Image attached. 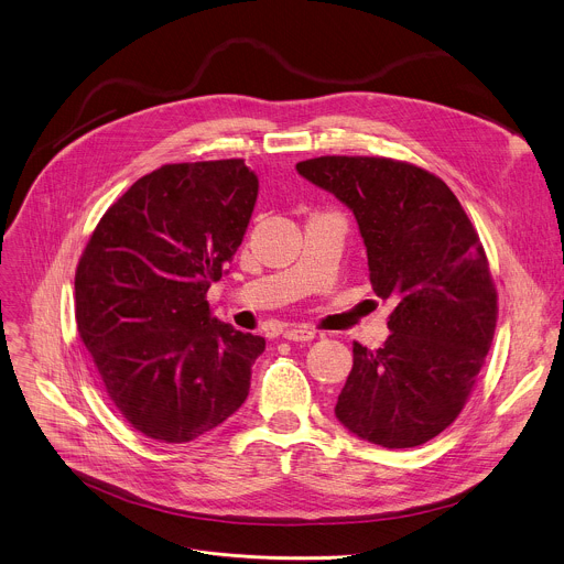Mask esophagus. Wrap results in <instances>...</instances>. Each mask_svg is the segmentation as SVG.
Segmentation results:
<instances>
[{"instance_id": "esophagus-1", "label": "esophagus", "mask_w": 564, "mask_h": 564, "mask_svg": "<svg viewBox=\"0 0 564 564\" xmlns=\"http://www.w3.org/2000/svg\"><path fill=\"white\" fill-rule=\"evenodd\" d=\"M283 337L288 341H312L316 337V333L312 328H305V326H292V328L283 330Z\"/></svg>"}]
</instances>
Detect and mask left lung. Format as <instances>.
I'll return each mask as SVG.
<instances>
[{"label": "left lung", "mask_w": 564, "mask_h": 564, "mask_svg": "<svg viewBox=\"0 0 564 564\" xmlns=\"http://www.w3.org/2000/svg\"><path fill=\"white\" fill-rule=\"evenodd\" d=\"M296 172L355 214L375 294L394 301L383 346L355 341L335 415L383 448L426 444L464 409L494 341L498 296L479 236L446 183L415 165L321 155Z\"/></svg>", "instance_id": "1"}]
</instances>
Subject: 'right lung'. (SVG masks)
Instances as JSON below:
<instances>
[{
    "label": "right lung",
    "instance_id": "right-lung-1",
    "mask_svg": "<svg viewBox=\"0 0 564 564\" xmlns=\"http://www.w3.org/2000/svg\"><path fill=\"white\" fill-rule=\"evenodd\" d=\"M259 196L246 160L165 165L113 203L75 272L79 339L120 415L183 444L250 394L265 339L212 316L205 299L243 243Z\"/></svg>",
    "mask_w": 564,
    "mask_h": 564
}]
</instances>
